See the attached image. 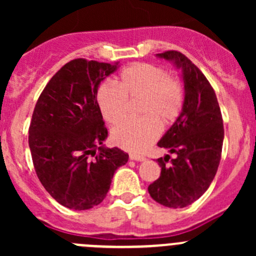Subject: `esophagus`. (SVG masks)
Returning a JSON list of instances; mask_svg holds the SVG:
<instances>
[{"label":"esophagus","mask_w":256,"mask_h":256,"mask_svg":"<svg viewBox=\"0 0 256 256\" xmlns=\"http://www.w3.org/2000/svg\"><path fill=\"white\" fill-rule=\"evenodd\" d=\"M130 160L132 161H138V162H144L146 161V157L144 154H130Z\"/></svg>","instance_id":"obj_1"}]
</instances>
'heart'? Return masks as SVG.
Masks as SVG:
<instances>
[{
    "mask_svg": "<svg viewBox=\"0 0 256 256\" xmlns=\"http://www.w3.org/2000/svg\"><path fill=\"white\" fill-rule=\"evenodd\" d=\"M115 84L102 82L96 90V102L104 120L112 125L118 124L128 112V100L138 98V110L144 116L116 125L112 131V142L128 151H144L161 134L160 121L168 125L182 112V82L161 66L140 62L122 69Z\"/></svg>",
    "mask_w": 256,
    "mask_h": 256,
    "instance_id": "obj_1",
    "label": "heart"
}]
</instances>
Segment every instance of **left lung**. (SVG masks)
<instances>
[{
	"instance_id": "obj_1",
	"label": "left lung",
	"mask_w": 256,
	"mask_h": 256,
	"mask_svg": "<svg viewBox=\"0 0 256 256\" xmlns=\"http://www.w3.org/2000/svg\"><path fill=\"white\" fill-rule=\"evenodd\" d=\"M157 56L182 69L184 102L176 122L157 144L176 157L157 158L161 174L148 186V193L164 207L183 208L196 202L216 176L223 147V118L214 89L198 66L177 50Z\"/></svg>"
}]
</instances>
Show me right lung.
Wrapping results in <instances>:
<instances>
[{
  "label": "right lung",
  "mask_w": 256,
  "mask_h": 256,
  "mask_svg": "<svg viewBox=\"0 0 256 256\" xmlns=\"http://www.w3.org/2000/svg\"><path fill=\"white\" fill-rule=\"evenodd\" d=\"M116 63L73 59L49 80L33 110L30 144L36 174L62 206L85 210L100 204L128 154L102 142L108 128L96 102L100 82Z\"/></svg>",
  "instance_id": "obj_1"
}]
</instances>
